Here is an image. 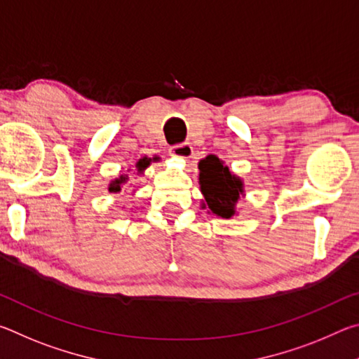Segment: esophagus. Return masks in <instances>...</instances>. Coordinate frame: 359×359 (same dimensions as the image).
<instances>
[{
	"mask_svg": "<svg viewBox=\"0 0 359 359\" xmlns=\"http://www.w3.org/2000/svg\"><path fill=\"white\" fill-rule=\"evenodd\" d=\"M169 155L175 158H182V160H188V158L193 156V147L188 142L172 145V147L169 149Z\"/></svg>",
	"mask_w": 359,
	"mask_h": 359,
	"instance_id": "1",
	"label": "esophagus"
}]
</instances>
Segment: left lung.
<instances>
[{
	"mask_svg": "<svg viewBox=\"0 0 359 359\" xmlns=\"http://www.w3.org/2000/svg\"><path fill=\"white\" fill-rule=\"evenodd\" d=\"M199 185L204 196L203 209L222 218L236 214V204L244 194V182L229 171L228 166L215 155L205 156L199 161Z\"/></svg>",
	"mask_w": 359,
	"mask_h": 359,
	"instance_id": "1",
	"label": "left lung"
}]
</instances>
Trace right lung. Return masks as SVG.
Here are the masks:
<instances>
[{"label": "right lung", "instance_id": "right-lung-1", "mask_svg": "<svg viewBox=\"0 0 359 359\" xmlns=\"http://www.w3.org/2000/svg\"><path fill=\"white\" fill-rule=\"evenodd\" d=\"M155 160H156V158H154V160H151V158H147V156L141 158V160H139V161L136 163L137 172H142L145 168L150 166V161H155ZM126 182H128V175H125V174L118 175L117 179L112 180L111 184H109V191H111V193H118V191H121V188H123V185H126Z\"/></svg>", "mask_w": 359, "mask_h": 359}]
</instances>
